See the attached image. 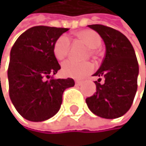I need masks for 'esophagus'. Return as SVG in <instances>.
<instances>
[{"mask_svg": "<svg viewBox=\"0 0 146 146\" xmlns=\"http://www.w3.org/2000/svg\"><path fill=\"white\" fill-rule=\"evenodd\" d=\"M75 85H76V86H80V85H81V81H80V80H75Z\"/></svg>", "mask_w": 146, "mask_h": 146, "instance_id": "1", "label": "esophagus"}]
</instances>
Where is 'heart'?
<instances>
[{
    "label": "heart",
    "instance_id": "obj_1",
    "mask_svg": "<svg viewBox=\"0 0 146 146\" xmlns=\"http://www.w3.org/2000/svg\"><path fill=\"white\" fill-rule=\"evenodd\" d=\"M76 36L82 42L85 43L89 48L90 51L97 49L102 44V38L100 35L92 30H82L76 32ZM70 49V39L66 35H61L57 38L53 44V53L57 59H64ZM94 70V66L88 61L79 62L74 59H68L62 64L61 72L66 77L81 79L86 75L89 74Z\"/></svg>",
    "mask_w": 146,
    "mask_h": 146
}]
</instances>
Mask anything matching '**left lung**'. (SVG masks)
Instances as JSON below:
<instances>
[{"label":"left lung","mask_w":146,"mask_h":146,"mask_svg":"<svg viewBox=\"0 0 146 146\" xmlns=\"http://www.w3.org/2000/svg\"><path fill=\"white\" fill-rule=\"evenodd\" d=\"M106 46L105 57L94 76L103 77L104 83L94 81L96 93L86 99L88 109L102 118L114 119L123 115L133 102L137 89L138 63L132 44L113 28L92 24Z\"/></svg>","instance_id":"1"}]
</instances>
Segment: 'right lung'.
Returning <instances> with one entry per match:
<instances>
[{
    "label": "right lung",
    "instance_id": "1",
    "mask_svg": "<svg viewBox=\"0 0 146 146\" xmlns=\"http://www.w3.org/2000/svg\"><path fill=\"white\" fill-rule=\"evenodd\" d=\"M67 28L35 26L23 32L10 52L8 69L9 97L23 118L42 122L59 110L63 92L74 86V80H55L60 66L53 44Z\"/></svg>",
    "mask_w": 146,
    "mask_h": 146
}]
</instances>
